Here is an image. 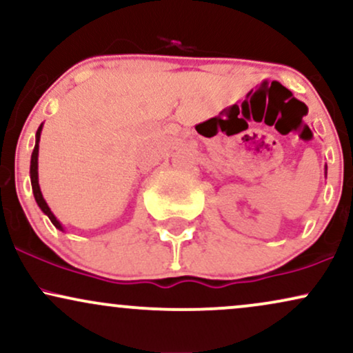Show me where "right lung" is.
<instances>
[{"mask_svg": "<svg viewBox=\"0 0 353 353\" xmlns=\"http://www.w3.org/2000/svg\"><path fill=\"white\" fill-rule=\"evenodd\" d=\"M41 131H42V125L37 128V133H36V146H34V151H32V156H31V184H32V194H34V199H36L37 205H39V209L44 212L46 215L50 219V222L54 223L55 228H59V230H63L61 222H59L57 219H55V215L50 212L48 202L44 201V197H42V192H41V188H39V177H37V156H39V139H41Z\"/></svg>", "mask_w": 353, "mask_h": 353, "instance_id": "obj_1", "label": "right lung"}]
</instances>
